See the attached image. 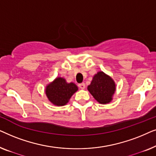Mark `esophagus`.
<instances>
[{
	"instance_id": "1",
	"label": "esophagus",
	"mask_w": 156,
	"mask_h": 156,
	"mask_svg": "<svg viewBox=\"0 0 156 156\" xmlns=\"http://www.w3.org/2000/svg\"><path fill=\"white\" fill-rule=\"evenodd\" d=\"M79 87H80V89H84L85 88V84L84 83H80V84H79Z\"/></svg>"
}]
</instances>
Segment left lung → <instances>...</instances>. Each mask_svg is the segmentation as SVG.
Listing matches in <instances>:
<instances>
[{"instance_id":"8db88e82","label":"left lung","mask_w":156,"mask_h":156,"mask_svg":"<svg viewBox=\"0 0 156 156\" xmlns=\"http://www.w3.org/2000/svg\"><path fill=\"white\" fill-rule=\"evenodd\" d=\"M87 89L99 103L106 104L112 101L116 84L111 76L103 72H99L94 76Z\"/></svg>"}]
</instances>
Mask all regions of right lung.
<instances>
[{
    "mask_svg": "<svg viewBox=\"0 0 156 156\" xmlns=\"http://www.w3.org/2000/svg\"><path fill=\"white\" fill-rule=\"evenodd\" d=\"M78 90L75 84L67 83L62 77H57L46 87L45 94L49 101L55 106H64Z\"/></svg>",
    "mask_w": 156,
    "mask_h": 156,
    "instance_id": "obj_1",
    "label": "right lung"
}]
</instances>
